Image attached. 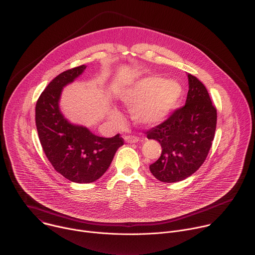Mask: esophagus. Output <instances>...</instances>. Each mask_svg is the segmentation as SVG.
<instances>
[{
    "label": "esophagus",
    "mask_w": 255,
    "mask_h": 255,
    "mask_svg": "<svg viewBox=\"0 0 255 255\" xmlns=\"http://www.w3.org/2000/svg\"><path fill=\"white\" fill-rule=\"evenodd\" d=\"M124 140L127 143H137L139 141V137L134 136V135H129V136H125Z\"/></svg>",
    "instance_id": "34e87169"
}]
</instances>
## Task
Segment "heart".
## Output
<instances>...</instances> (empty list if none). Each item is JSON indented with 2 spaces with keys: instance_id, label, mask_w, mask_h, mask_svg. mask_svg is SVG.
I'll return each instance as SVG.
<instances>
[{
  "instance_id": "obj_1",
  "label": "heart",
  "mask_w": 255,
  "mask_h": 255,
  "mask_svg": "<svg viewBox=\"0 0 255 255\" xmlns=\"http://www.w3.org/2000/svg\"><path fill=\"white\" fill-rule=\"evenodd\" d=\"M183 88L176 80H164L158 76H147L120 89L116 97L124 106L130 107L136 122L155 125L163 122L179 103ZM109 118L113 122L121 119L118 111L111 110Z\"/></svg>"
}]
</instances>
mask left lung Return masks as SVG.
<instances>
[{
    "label": "left lung",
    "instance_id": "obj_1",
    "mask_svg": "<svg viewBox=\"0 0 255 255\" xmlns=\"http://www.w3.org/2000/svg\"><path fill=\"white\" fill-rule=\"evenodd\" d=\"M186 103L168 119L146 132L162 147L159 159L150 165L161 182L182 181L197 171L205 161L214 139L217 112L204 85L188 74Z\"/></svg>",
    "mask_w": 255,
    "mask_h": 255
}]
</instances>
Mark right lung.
I'll return each mask as SVG.
<instances>
[{"mask_svg": "<svg viewBox=\"0 0 255 255\" xmlns=\"http://www.w3.org/2000/svg\"><path fill=\"white\" fill-rule=\"evenodd\" d=\"M87 66L67 70L53 79L36 104V126L42 148L55 170L76 183H91L109 168L124 140L119 134L99 137L88 128L71 124L61 113L63 88L79 77Z\"/></svg>", "mask_w": 255, "mask_h": 255, "instance_id": "add662e5", "label": "right lung"}]
</instances>
